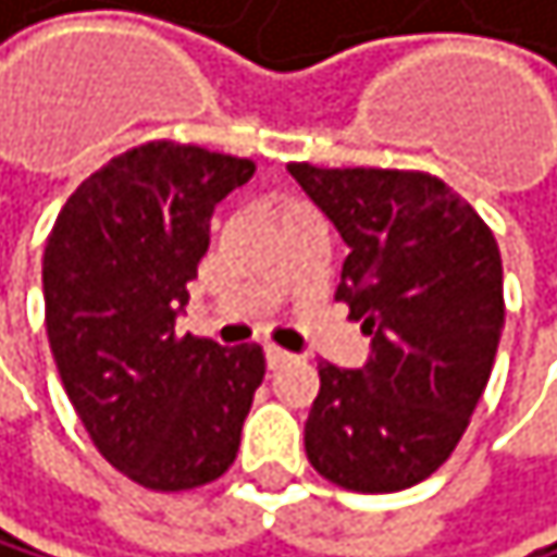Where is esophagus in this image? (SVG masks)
Here are the masks:
<instances>
[{
    "label": "esophagus",
    "instance_id": "34e87169",
    "mask_svg": "<svg viewBox=\"0 0 557 557\" xmlns=\"http://www.w3.org/2000/svg\"><path fill=\"white\" fill-rule=\"evenodd\" d=\"M263 354H267V368H270V371L284 368V363L290 360V354H287V350H281V347H267Z\"/></svg>",
    "mask_w": 557,
    "mask_h": 557
}]
</instances>
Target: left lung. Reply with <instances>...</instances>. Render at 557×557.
<instances>
[{
    "instance_id": "1",
    "label": "left lung",
    "mask_w": 557,
    "mask_h": 557,
    "mask_svg": "<svg viewBox=\"0 0 557 557\" xmlns=\"http://www.w3.org/2000/svg\"><path fill=\"white\" fill-rule=\"evenodd\" d=\"M287 170L350 247L337 300L371 337L363 368L320 363L307 458L347 491H404L451 458L487 387L505 327L495 233L431 173Z\"/></svg>"
}]
</instances>
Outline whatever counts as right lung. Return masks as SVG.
<instances>
[{"mask_svg":"<svg viewBox=\"0 0 557 557\" xmlns=\"http://www.w3.org/2000/svg\"><path fill=\"white\" fill-rule=\"evenodd\" d=\"M253 163L157 139L99 166L59 210L42 257L55 368L99 455L149 491L216 481L237 458L257 344L176 334L213 207Z\"/></svg>","mask_w":557,"mask_h":557,"instance_id":"1","label":"right lung"}]
</instances>
